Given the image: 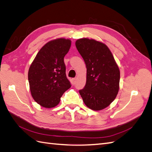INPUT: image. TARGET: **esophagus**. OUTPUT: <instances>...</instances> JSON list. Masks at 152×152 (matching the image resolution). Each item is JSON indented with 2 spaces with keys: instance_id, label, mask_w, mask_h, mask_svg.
I'll use <instances>...</instances> for the list:
<instances>
[{
  "instance_id": "obj_1",
  "label": "esophagus",
  "mask_w": 152,
  "mask_h": 152,
  "mask_svg": "<svg viewBox=\"0 0 152 152\" xmlns=\"http://www.w3.org/2000/svg\"><path fill=\"white\" fill-rule=\"evenodd\" d=\"M77 77L73 78V84H75L76 82H77Z\"/></svg>"
}]
</instances>
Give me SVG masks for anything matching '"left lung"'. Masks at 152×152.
I'll use <instances>...</instances> for the list:
<instances>
[{"label": "left lung", "mask_w": 152, "mask_h": 152, "mask_svg": "<svg viewBox=\"0 0 152 152\" xmlns=\"http://www.w3.org/2000/svg\"><path fill=\"white\" fill-rule=\"evenodd\" d=\"M87 68L86 86L79 91L85 104L91 110L107 108L115 99L119 89L120 70L104 44L83 38L75 42Z\"/></svg>", "instance_id": "8db88e82"}]
</instances>
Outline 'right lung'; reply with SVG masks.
<instances>
[{
	"label": "right lung",
	"instance_id": "1",
	"mask_svg": "<svg viewBox=\"0 0 152 152\" xmlns=\"http://www.w3.org/2000/svg\"><path fill=\"white\" fill-rule=\"evenodd\" d=\"M70 46V39L50 40L40 49L30 66L28 77L31 94L44 108L57 106L63 93L71 87L64 63Z\"/></svg>",
	"mask_w": 152,
	"mask_h": 152
}]
</instances>
